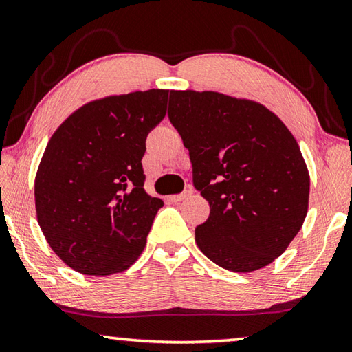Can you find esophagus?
Returning <instances> with one entry per match:
<instances>
[{
    "label": "esophagus",
    "instance_id": "obj_1",
    "mask_svg": "<svg viewBox=\"0 0 352 352\" xmlns=\"http://www.w3.org/2000/svg\"><path fill=\"white\" fill-rule=\"evenodd\" d=\"M190 195H192V190H183L182 194H177V195H170L169 197V200L170 201H174V203H180V201H183V200H186V198H189Z\"/></svg>",
    "mask_w": 352,
    "mask_h": 352
}]
</instances>
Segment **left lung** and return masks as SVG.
Masks as SVG:
<instances>
[{
	"mask_svg": "<svg viewBox=\"0 0 352 352\" xmlns=\"http://www.w3.org/2000/svg\"><path fill=\"white\" fill-rule=\"evenodd\" d=\"M168 117L210 206L195 228L200 251L235 272L272 263L308 212L309 174L296 138L265 106L219 92L170 91Z\"/></svg>",
	"mask_w": 352,
	"mask_h": 352,
	"instance_id": "1",
	"label": "left lung"
}]
</instances>
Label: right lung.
Instances as JSON below:
<instances>
[{"label":"right lung","mask_w":352,"mask_h":352,"mask_svg":"<svg viewBox=\"0 0 352 352\" xmlns=\"http://www.w3.org/2000/svg\"><path fill=\"white\" fill-rule=\"evenodd\" d=\"M169 91L151 89L80 107L50 138L35 178L40 228L54 252L86 276L129 267L163 201L144 192L146 138Z\"/></svg>","instance_id":"right-lung-1"}]
</instances>
